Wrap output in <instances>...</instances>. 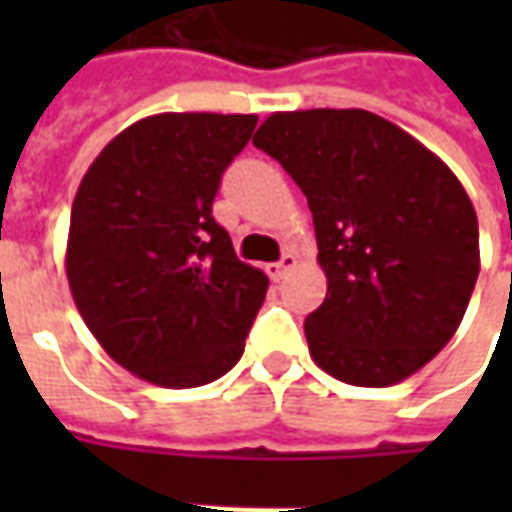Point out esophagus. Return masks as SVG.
<instances>
[{
  "label": "esophagus",
  "mask_w": 512,
  "mask_h": 512,
  "mask_svg": "<svg viewBox=\"0 0 512 512\" xmlns=\"http://www.w3.org/2000/svg\"><path fill=\"white\" fill-rule=\"evenodd\" d=\"M296 266H299V257L293 255V252H285V255H282V260H279V263H271V266H266V271L271 279H282L285 274H290V271H293Z\"/></svg>",
  "instance_id": "34e87169"
}]
</instances>
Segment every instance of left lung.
Segmentation results:
<instances>
[{
    "label": "left lung",
    "instance_id": "left-lung-1",
    "mask_svg": "<svg viewBox=\"0 0 512 512\" xmlns=\"http://www.w3.org/2000/svg\"><path fill=\"white\" fill-rule=\"evenodd\" d=\"M255 147L299 183L326 299L304 321L315 365L354 386L414 376L461 326L480 274L477 213L461 180L365 109L277 112Z\"/></svg>",
    "mask_w": 512,
    "mask_h": 512
}]
</instances>
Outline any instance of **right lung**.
I'll list each match as a JSON object with an SVG mask.
<instances>
[{
    "label": "right lung",
    "instance_id": "1",
    "mask_svg": "<svg viewBox=\"0 0 512 512\" xmlns=\"http://www.w3.org/2000/svg\"><path fill=\"white\" fill-rule=\"evenodd\" d=\"M257 115L164 112L98 153L71 211L65 271L87 329L128 373L211 384L244 354L268 277L213 219L224 169Z\"/></svg>",
    "mask_w": 512,
    "mask_h": 512
}]
</instances>
